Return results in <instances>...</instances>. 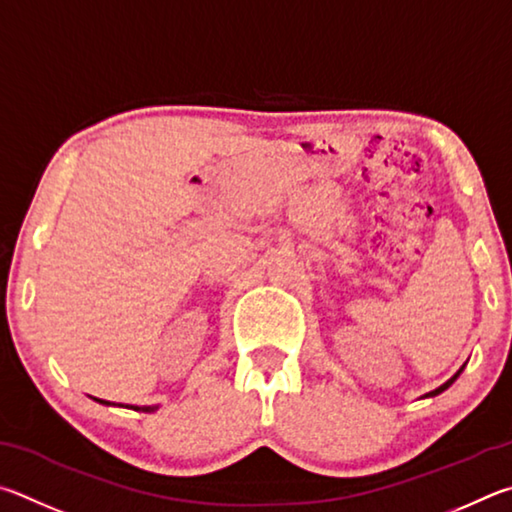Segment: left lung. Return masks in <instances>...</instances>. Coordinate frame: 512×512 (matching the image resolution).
Returning a JSON list of instances; mask_svg holds the SVG:
<instances>
[{
	"label": "left lung",
	"instance_id": "left-lung-1",
	"mask_svg": "<svg viewBox=\"0 0 512 512\" xmlns=\"http://www.w3.org/2000/svg\"><path fill=\"white\" fill-rule=\"evenodd\" d=\"M463 369H465V364L461 366V369H459V371H456V373L452 375V378H450V380H447L445 384H441V387H438V389H434V391H429V393H425V396H423V398H434V396H438V393H443L445 389H450V387H452V384L456 382V378H459V375L463 373Z\"/></svg>",
	"mask_w": 512,
	"mask_h": 512
}]
</instances>
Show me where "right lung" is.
Instances as JSON below:
<instances>
[{
    "label": "right lung",
    "mask_w": 512,
    "mask_h": 512,
    "mask_svg": "<svg viewBox=\"0 0 512 512\" xmlns=\"http://www.w3.org/2000/svg\"><path fill=\"white\" fill-rule=\"evenodd\" d=\"M94 400H96V402H101V405L112 407V402H107V400H98V398H94ZM119 407H123V405H119ZM128 409H134V411H146V414H152V411H157V409H159V405H143V407L128 405Z\"/></svg>",
    "instance_id": "obj_1"
}]
</instances>
